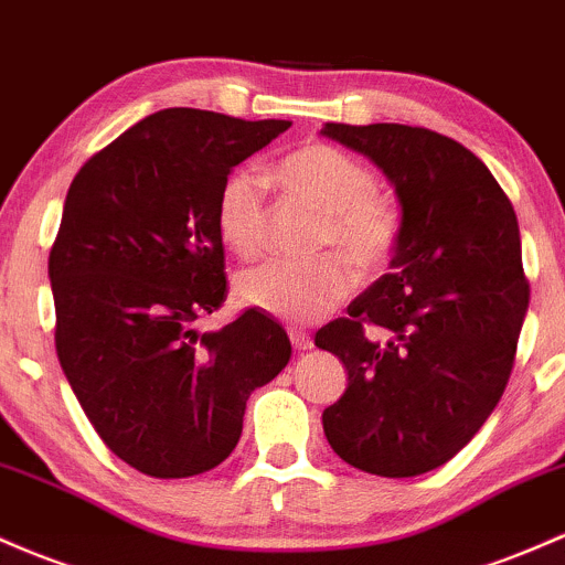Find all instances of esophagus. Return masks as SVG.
I'll list each match as a JSON object with an SVG mask.
<instances>
[{
    "mask_svg": "<svg viewBox=\"0 0 565 565\" xmlns=\"http://www.w3.org/2000/svg\"><path fill=\"white\" fill-rule=\"evenodd\" d=\"M289 340H292V345H295V351H308V349H313V340H311V334L308 332H302V330H289Z\"/></svg>",
    "mask_w": 565,
    "mask_h": 565,
    "instance_id": "1",
    "label": "esophagus"
}]
</instances>
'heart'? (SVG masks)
<instances>
[{"label": "heart", "instance_id": "obj_1", "mask_svg": "<svg viewBox=\"0 0 565 565\" xmlns=\"http://www.w3.org/2000/svg\"><path fill=\"white\" fill-rule=\"evenodd\" d=\"M276 177L295 201L321 214V252H340L364 276L386 268L399 246L402 214L394 198L377 190L370 166L340 147L308 141L278 160ZM216 227L238 257H257L265 249L270 209L257 171L238 169L222 182ZM344 260L338 254L313 263L268 259L241 273L235 292L257 311L306 324L334 311L349 297L353 273Z\"/></svg>", "mask_w": 565, "mask_h": 565}]
</instances>
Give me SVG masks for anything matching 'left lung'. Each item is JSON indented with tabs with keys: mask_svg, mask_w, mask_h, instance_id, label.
<instances>
[{
	"mask_svg": "<svg viewBox=\"0 0 565 565\" xmlns=\"http://www.w3.org/2000/svg\"><path fill=\"white\" fill-rule=\"evenodd\" d=\"M321 134L367 154L402 203L392 273L316 332L349 370L321 424L362 472H431L480 431L512 375L531 297L518 216L486 163L448 136L399 122Z\"/></svg>",
	"mask_w": 565,
	"mask_h": 565,
	"instance_id": "8db88e82",
	"label": "left lung"
}]
</instances>
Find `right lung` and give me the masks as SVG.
Wrapping results in <instances>:
<instances>
[{
  "label": "right lung",
  "mask_w": 565,
  "mask_h": 565,
  "mask_svg": "<svg viewBox=\"0 0 565 565\" xmlns=\"http://www.w3.org/2000/svg\"><path fill=\"white\" fill-rule=\"evenodd\" d=\"M289 126L160 109L72 179L47 259L55 351L93 429L139 472L171 480L225 461L249 394L292 356L257 308L195 330L227 300L222 182Z\"/></svg>",
  "instance_id": "1"
}]
</instances>
